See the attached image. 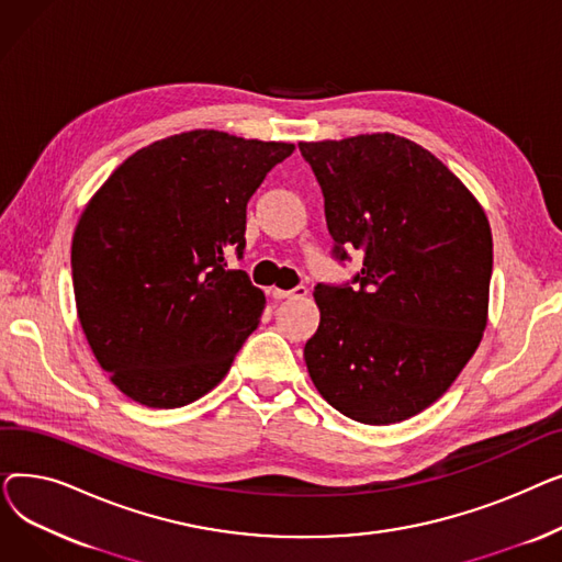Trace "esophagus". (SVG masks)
I'll use <instances>...</instances> for the list:
<instances>
[{
	"mask_svg": "<svg viewBox=\"0 0 562 562\" xmlns=\"http://www.w3.org/2000/svg\"><path fill=\"white\" fill-rule=\"evenodd\" d=\"M271 296L276 301H284V299H305L307 296V286L299 284L293 289H271Z\"/></svg>",
	"mask_w": 562,
	"mask_h": 562,
	"instance_id": "1",
	"label": "esophagus"
}]
</instances>
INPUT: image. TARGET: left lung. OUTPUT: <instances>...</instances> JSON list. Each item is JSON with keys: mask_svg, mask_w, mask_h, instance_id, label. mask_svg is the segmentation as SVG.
<instances>
[{"mask_svg": "<svg viewBox=\"0 0 562 562\" xmlns=\"http://www.w3.org/2000/svg\"><path fill=\"white\" fill-rule=\"evenodd\" d=\"M326 206L333 257L362 269L314 286L305 362L318 394L371 426L419 415L445 394L487 323L492 232L476 198L396 134L299 143Z\"/></svg>", "mask_w": 562, "mask_h": 562, "instance_id": "left-lung-1", "label": "left lung"}]
</instances>
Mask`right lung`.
<instances>
[{
  "label": "right lung",
  "instance_id": "add662e5",
  "mask_svg": "<svg viewBox=\"0 0 562 562\" xmlns=\"http://www.w3.org/2000/svg\"><path fill=\"white\" fill-rule=\"evenodd\" d=\"M291 143L216 130L143 147L113 170L72 239L83 335L113 385L147 407L212 392L257 330L266 299L246 271V206Z\"/></svg>",
  "mask_w": 562,
  "mask_h": 562
}]
</instances>
